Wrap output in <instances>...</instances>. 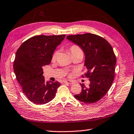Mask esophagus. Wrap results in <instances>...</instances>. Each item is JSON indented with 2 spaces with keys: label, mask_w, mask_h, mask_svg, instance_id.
Listing matches in <instances>:
<instances>
[{
  "label": "esophagus",
  "mask_w": 134,
  "mask_h": 134,
  "mask_svg": "<svg viewBox=\"0 0 134 134\" xmlns=\"http://www.w3.org/2000/svg\"><path fill=\"white\" fill-rule=\"evenodd\" d=\"M64 83L69 84H73V81H70V80H65V81H64Z\"/></svg>",
  "instance_id": "1"
}]
</instances>
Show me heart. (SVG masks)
<instances>
[{"instance_id": "1", "label": "heart", "mask_w": 134, "mask_h": 134, "mask_svg": "<svg viewBox=\"0 0 134 134\" xmlns=\"http://www.w3.org/2000/svg\"><path fill=\"white\" fill-rule=\"evenodd\" d=\"M69 51L71 54L72 57L76 55H80L81 57L83 56V51L81 50V48L77 45H73L71 46L69 48ZM58 51H55L53 54V57H52V60L53 61H55L57 57H58Z\"/></svg>"}]
</instances>
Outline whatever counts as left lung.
<instances>
[{
    "instance_id": "obj_1",
    "label": "left lung",
    "mask_w": 134,
    "mask_h": 134,
    "mask_svg": "<svg viewBox=\"0 0 134 134\" xmlns=\"http://www.w3.org/2000/svg\"><path fill=\"white\" fill-rule=\"evenodd\" d=\"M66 39L83 51L87 69L85 76L90 81L88 87L80 84L81 92L74 97L89 104L98 102L107 93L114 80L116 57L113 48L103 37L88 33L69 35Z\"/></svg>"
}]
</instances>
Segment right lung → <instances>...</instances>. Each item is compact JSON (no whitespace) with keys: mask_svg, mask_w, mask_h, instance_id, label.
<instances>
[{"mask_svg":"<svg viewBox=\"0 0 134 134\" xmlns=\"http://www.w3.org/2000/svg\"><path fill=\"white\" fill-rule=\"evenodd\" d=\"M65 35H39L24 42L17 51L13 68L18 83L27 98L37 105H43L53 100L58 81L45 82L43 66L51 63L57 46Z\"/></svg>","mask_w":134,"mask_h":134,"instance_id":"1","label":"right lung"}]
</instances>
